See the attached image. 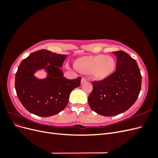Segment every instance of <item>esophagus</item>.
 I'll list each match as a JSON object with an SVG mask.
<instances>
[{
  "label": "esophagus",
  "instance_id": "obj_1",
  "mask_svg": "<svg viewBox=\"0 0 158 158\" xmlns=\"http://www.w3.org/2000/svg\"><path fill=\"white\" fill-rule=\"evenodd\" d=\"M85 82H86V78L83 77V78H82V80H81V84H84V83H85Z\"/></svg>",
  "mask_w": 158,
  "mask_h": 158
}]
</instances>
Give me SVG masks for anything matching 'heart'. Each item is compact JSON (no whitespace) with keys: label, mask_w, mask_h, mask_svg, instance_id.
Instances as JSON below:
<instances>
[{"label":"heart","mask_w":158,"mask_h":158,"mask_svg":"<svg viewBox=\"0 0 158 158\" xmlns=\"http://www.w3.org/2000/svg\"><path fill=\"white\" fill-rule=\"evenodd\" d=\"M75 67L82 73L92 72L95 78L102 80L111 75L115 67V63L111 57L105 55L84 56L75 63Z\"/></svg>","instance_id":"b5f03b06"}]
</instances>
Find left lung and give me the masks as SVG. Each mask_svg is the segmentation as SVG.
Returning <instances> with one entry per match:
<instances>
[{"label": "left lung", "mask_w": 158, "mask_h": 158, "mask_svg": "<svg viewBox=\"0 0 158 158\" xmlns=\"http://www.w3.org/2000/svg\"><path fill=\"white\" fill-rule=\"evenodd\" d=\"M113 52L117 56L116 71L103 80L93 82L88 97L90 108L106 117L127 111L136 101L142 84L136 61L123 51Z\"/></svg>", "instance_id": "8db88e82"}]
</instances>
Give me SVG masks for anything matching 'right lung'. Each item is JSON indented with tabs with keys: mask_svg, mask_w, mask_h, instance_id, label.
<instances>
[{
	"mask_svg": "<svg viewBox=\"0 0 158 158\" xmlns=\"http://www.w3.org/2000/svg\"><path fill=\"white\" fill-rule=\"evenodd\" d=\"M66 58L48 50L31 53L19 66L15 77L18 98L28 111L40 117L58 114L66 107L70 92L80 85L81 77L69 80L60 69ZM44 69L46 78L37 79L35 72Z\"/></svg>",
	"mask_w": 158,
	"mask_h": 158,
	"instance_id": "1",
	"label": "right lung"
}]
</instances>
